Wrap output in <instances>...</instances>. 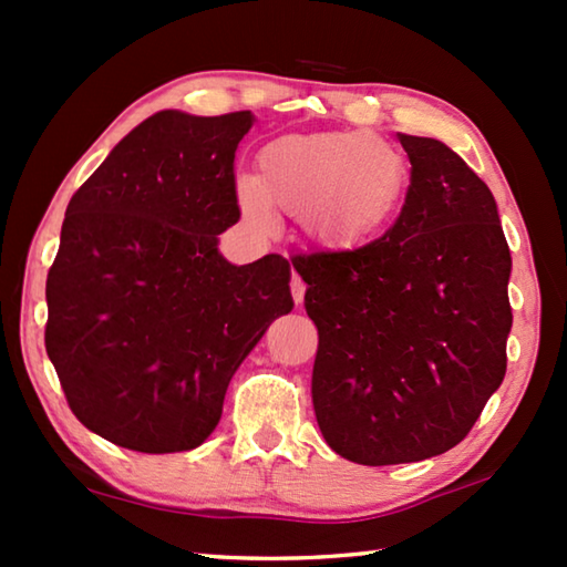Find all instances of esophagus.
<instances>
[{
    "mask_svg": "<svg viewBox=\"0 0 567 567\" xmlns=\"http://www.w3.org/2000/svg\"><path fill=\"white\" fill-rule=\"evenodd\" d=\"M290 290H292V300H295V305H302V300H305V282H302L300 277H297V275H292V280H290Z\"/></svg>",
    "mask_w": 567,
    "mask_h": 567,
    "instance_id": "1",
    "label": "esophagus"
}]
</instances>
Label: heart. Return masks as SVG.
<instances>
[{
  "label": "heart",
  "instance_id": "b5f03b06",
  "mask_svg": "<svg viewBox=\"0 0 567 567\" xmlns=\"http://www.w3.org/2000/svg\"><path fill=\"white\" fill-rule=\"evenodd\" d=\"M408 189V162L364 130L292 132L267 142L257 177L239 175L235 199L262 233L272 207L300 215L305 235L328 249H352L380 235Z\"/></svg>",
  "mask_w": 567,
  "mask_h": 567
}]
</instances>
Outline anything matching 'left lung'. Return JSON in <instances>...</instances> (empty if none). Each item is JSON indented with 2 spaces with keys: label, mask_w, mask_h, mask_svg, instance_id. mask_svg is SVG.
<instances>
[{
  "label": "left lung",
  "mask_w": 567,
  "mask_h": 567,
  "mask_svg": "<svg viewBox=\"0 0 567 567\" xmlns=\"http://www.w3.org/2000/svg\"><path fill=\"white\" fill-rule=\"evenodd\" d=\"M398 137L412 169L395 225L352 252L292 260L320 334L315 417L358 465L455 447L501 388L513 328L493 192L440 140Z\"/></svg>",
  "instance_id": "1"
}]
</instances>
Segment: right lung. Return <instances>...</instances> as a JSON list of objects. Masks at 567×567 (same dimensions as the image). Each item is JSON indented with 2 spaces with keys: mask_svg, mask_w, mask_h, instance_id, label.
<instances>
[{
  "mask_svg": "<svg viewBox=\"0 0 567 567\" xmlns=\"http://www.w3.org/2000/svg\"><path fill=\"white\" fill-rule=\"evenodd\" d=\"M252 112L162 110L74 192L47 275V354L84 427L137 453L203 445L229 380L292 310L290 262H227Z\"/></svg>",
  "mask_w": 567,
  "mask_h": 567,
  "instance_id": "right-lung-1",
  "label": "right lung"
}]
</instances>
